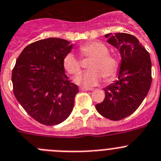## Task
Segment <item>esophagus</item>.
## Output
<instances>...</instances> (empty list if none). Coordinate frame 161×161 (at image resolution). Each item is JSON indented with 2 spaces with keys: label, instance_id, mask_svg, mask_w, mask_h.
Returning a JSON list of instances; mask_svg holds the SVG:
<instances>
[{
  "label": "esophagus",
  "instance_id": "34e87169",
  "mask_svg": "<svg viewBox=\"0 0 161 161\" xmlns=\"http://www.w3.org/2000/svg\"><path fill=\"white\" fill-rule=\"evenodd\" d=\"M80 91H93V90L92 89H90V88L80 87Z\"/></svg>",
  "mask_w": 161,
  "mask_h": 161
}]
</instances>
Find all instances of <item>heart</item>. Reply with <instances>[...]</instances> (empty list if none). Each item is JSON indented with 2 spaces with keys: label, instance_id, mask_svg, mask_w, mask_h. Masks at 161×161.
Here are the masks:
<instances>
[{
  "label": "heart",
  "instance_id": "obj_1",
  "mask_svg": "<svg viewBox=\"0 0 161 161\" xmlns=\"http://www.w3.org/2000/svg\"><path fill=\"white\" fill-rule=\"evenodd\" d=\"M79 54L82 58H92L88 68L89 71L79 75L75 82L85 87H92L103 81L109 82L114 79L119 71V62L116 56L109 54V48L103 43L93 41L79 47ZM64 69L70 75H77L81 71L80 60L73 53H68L63 59Z\"/></svg>",
  "mask_w": 161,
  "mask_h": 161
}]
</instances>
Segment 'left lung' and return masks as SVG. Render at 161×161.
<instances>
[{
  "label": "left lung",
  "instance_id": "8db88e82",
  "mask_svg": "<svg viewBox=\"0 0 161 161\" xmlns=\"http://www.w3.org/2000/svg\"><path fill=\"white\" fill-rule=\"evenodd\" d=\"M107 42L121 57L118 80L104 88L106 97L95 106L101 115L119 121L131 115L148 94L152 83L149 53L133 35L118 32L106 34Z\"/></svg>",
  "mask_w": 161,
  "mask_h": 161
}]
</instances>
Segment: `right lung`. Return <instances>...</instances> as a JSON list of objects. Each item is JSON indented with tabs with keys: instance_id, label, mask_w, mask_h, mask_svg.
Instances as JSON below:
<instances>
[{
	"instance_id": "right-lung-1",
	"label": "right lung",
	"mask_w": 161,
	"mask_h": 161,
	"mask_svg": "<svg viewBox=\"0 0 161 161\" xmlns=\"http://www.w3.org/2000/svg\"><path fill=\"white\" fill-rule=\"evenodd\" d=\"M73 45L58 38L34 42L22 51L12 72L16 100L31 118L45 125L63 122L73 109L79 87L70 82L63 65Z\"/></svg>"
}]
</instances>
